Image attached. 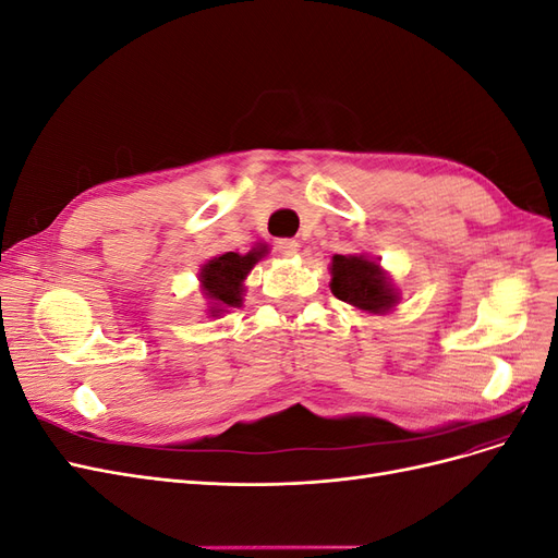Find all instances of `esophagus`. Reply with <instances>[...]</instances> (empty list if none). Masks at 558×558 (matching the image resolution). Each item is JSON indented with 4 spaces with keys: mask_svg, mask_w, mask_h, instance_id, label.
<instances>
[{
    "mask_svg": "<svg viewBox=\"0 0 558 558\" xmlns=\"http://www.w3.org/2000/svg\"><path fill=\"white\" fill-rule=\"evenodd\" d=\"M277 248H279L281 256L291 258V256H295V253L300 251V242H298V240H279V242H277Z\"/></svg>",
    "mask_w": 558,
    "mask_h": 558,
    "instance_id": "34e87169",
    "label": "esophagus"
}]
</instances>
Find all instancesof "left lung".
<instances>
[{"label": "left lung", "instance_id": "obj_1", "mask_svg": "<svg viewBox=\"0 0 558 558\" xmlns=\"http://www.w3.org/2000/svg\"><path fill=\"white\" fill-rule=\"evenodd\" d=\"M328 269L332 295L365 314H388L400 302V289L391 275L365 253H335Z\"/></svg>", "mask_w": 558, "mask_h": 558}]
</instances>
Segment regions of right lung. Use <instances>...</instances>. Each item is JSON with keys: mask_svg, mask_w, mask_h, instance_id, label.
I'll return each mask as SVG.
<instances>
[{"mask_svg": "<svg viewBox=\"0 0 558 558\" xmlns=\"http://www.w3.org/2000/svg\"><path fill=\"white\" fill-rule=\"evenodd\" d=\"M269 253L267 244H256L246 253H221V256L209 258L199 267V291L207 300V316L218 318L228 314L234 307H242L244 293H246V277L258 260H263Z\"/></svg>", "mask_w": 558, "mask_h": 558, "instance_id": "1", "label": "right lung"}]
</instances>
